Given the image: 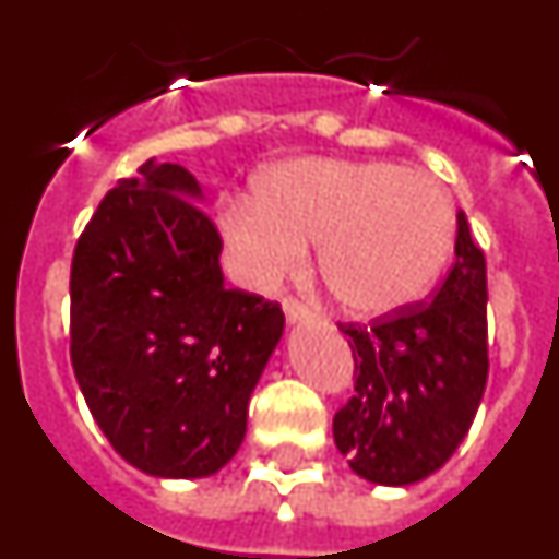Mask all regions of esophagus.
<instances>
[{"instance_id": "1", "label": "esophagus", "mask_w": 559, "mask_h": 559, "mask_svg": "<svg viewBox=\"0 0 559 559\" xmlns=\"http://www.w3.org/2000/svg\"><path fill=\"white\" fill-rule=\"evenodd\" d=\"M283 310H285V319H288L290 324H302V322H313L316 316H313V310L310 308H305L302 302H299V299H283Z\"/></svg>"}]
</instances>
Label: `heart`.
Listing matches in <instances>:
<instances>
[{
  "mask_svg": "<svg viewBox=\"0 0 559 559\" xmlns=\"http://www.w3.org/2000/svg\"><path fill=\"white\" fill-rule=\"evenodd\" d=\"M237 276L271 288L316 265L341 308L389 316L428 294L451 254L453 204L445 187L392 162L288 159L254 179V201L221 212Z\"/></svg>",
  "mask_w": 559,
  "mask_h": 559,
  "instance_id": "heart-1",
  "label": "heart"
}]
</instances>
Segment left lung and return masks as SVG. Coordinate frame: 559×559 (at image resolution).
Here are the masks:
<instances>
[{"label": "left lung", "mask_w": 559, "mask_h": 559, "mask_svg": "<svg viewBox=\"0 0 559 559\" xmlns=\"http://www.w3.org/2000/svg\"><path fill=\"white\" fill-rule=\"evenodd\" d=\"M456 263L433 302L372 328L341 324L355 394L333 417L341 456L360 478L406 487L437 473L473 426L487 386V263L456 215Z\"/></svg>", "instance_id": "8db88e82"}]
</instances>
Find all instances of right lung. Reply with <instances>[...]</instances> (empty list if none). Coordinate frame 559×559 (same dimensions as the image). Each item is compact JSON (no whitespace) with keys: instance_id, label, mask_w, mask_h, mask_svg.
Here are the masks:
<instances>
[{"instance_id":"obj_1","label":"right lung","mask_w":559,"mask_h":559,"mask_svg":"<svg viewBox=\"0 0 559 559\" xmlns=\"http://www.w3.org/2000/svg\"><path fill=\"white\" fill-rule=\"evenodd\" d=\"M192 173L147 159L72 257V369L111 448L156 478L218 473L246 437L285 330L276 302L226 288L221 235Z\"/></svg>"}]
</instances>
